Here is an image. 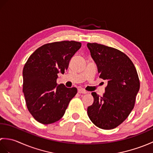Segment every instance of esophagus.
<instances>
[{
	"mask_svg": "<svg viewBox=\"0 0 153 153\" xmlns=\"http://www.w3.org/2000/svg\"><path fill=\"white\" fill-rule=\"evenodd\" d=\"M77 92H78L79 94H87V92L85 91V90H83L82 89H79L78 91H77Z\"/></svg>",
	"mask_w": 153,
	"mask_h": 153,
	"instance_id": "1",
	"label": "esophagus"
}]
</instances>
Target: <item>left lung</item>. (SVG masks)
Returning a JSON list of instances; mask_svg holds the SVG:
<instances>
[{"label":"left lung","instance_id":"8db88e82","mask_svg":"<svg viewBox=\"0 0 153 153\" xmlns=\"http://www.w3.org/2000/svg\"><path fill=\"white\" fill-rule=\"evenodd\" d=\"M87 46L99 77L108 82L102 97L91 93L94 101L87 108V114L98 128L114 129L128 118L134 107L140 87L137 70L129 58L118 49L96 43Z\"/></svg>","mask_w":153,"mask_h":153}]
</instances>
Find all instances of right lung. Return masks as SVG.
I'll use <instances>...</instances> for the list:
<instances>
[{
    "instance_id": "add662e5",
    "label": "right lung",
    "mask_w": 153,
    "mask_h": 153,
    "mask_svg": "<svg viewBox=\"0 0 153 153\" xmlns=\"http://www.w3.org/2000/svg\"><path fill=\"white\" fill-rule=\"evenodd\" d=\"M82 43L64 41L45 44L32 54L23 69V92L29 112L43 124L58 121L64 114L76 87L58 85V74H64Z\"/></svg>"
}]
</instances>
